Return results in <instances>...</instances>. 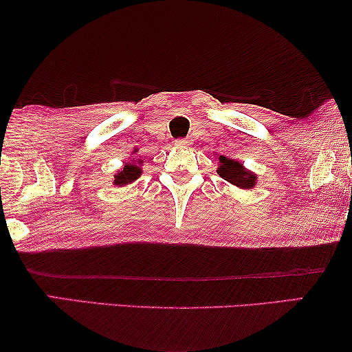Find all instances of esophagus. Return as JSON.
Masks as SVG:
<instances>
[{
    "label": "esophagus",
    "instance_id": "34e87169",
    "mask_svg": "<svg viewBox=\"0 0 352 352\" xmlns=\"http://www.w3.org/2000/svg\"><path fill=\"white\" fill-rule=\"evenodd\" d=\"M175 144L177 147H187V146H189V141H187V139H177Z\"/></svg>",
    "mask_w": 352,
    "mask_h": 352
}]
</instances>
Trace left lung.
Here are the masks:
<instances>
[{"instance_id":"left-lung-1","label":"left lung","mask_w":352,"mask_h":352,"mask_svg":"<svg viewBox=\"0 0 352 352\" xmlns=\"http://www.w3.org/2000/svg\"><path fill=\"white\" fill-rule=\"evenodd\" d=\"M218 175L230 184L240 187V189H252L258 181V176L243 168L239 160H232V158L224 155L219 157Z\"/></svg>"}]
</instances>
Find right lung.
<instances>
[{
  "mask_svg": "<svg viewBox=\"0 0 352 352\" xmlns=\"http://www.w3.org/2000/svg\"><path fill=\"white\" fill-rule=\"evenodd\" d=\"M141 163H142V160L128 162L126 165H124L122 170L117 173V175H113V184L118 187H123V186L131 184V182L136 181L142 173Z\"/></svg>",
  "mask_w": 352,
  "mask_h": 352,
  "instance_id": "obj_1",
  "label": "right lung"
}]
</instances>
